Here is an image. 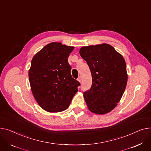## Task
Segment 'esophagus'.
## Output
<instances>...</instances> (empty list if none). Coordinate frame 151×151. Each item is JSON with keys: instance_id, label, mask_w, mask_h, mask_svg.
<instances>
[{"instance_id": "34e87169", "label": "esophagus", "mask_w": 151, "mask_h": 151, "mask_svg": "<svg viewBox=\"0 0 151 151\" xmlns=\"http://www.w3.org/2000/svg\"><path fill=\"white\" fill-rule=\"evenodd\" d=\"M77 81H78L80 83H81V82H82V78H81V77H79L77 78Z\"/></svg>"}]
</instances>
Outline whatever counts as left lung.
<instances>
[{"instance_id":"obj_1","label":"left lung","mask_w":151,"mask_h":151,"mask_svg":"<svg viewBox=\"0 0 151 151\" xmlns=\"http://www.w3.org/2000/svg\"><path fill=\"white\" fill-rule=\"evenodd\" d=\"M79 53L92 76L91 88L83 93L88 109L98 114L110 112L121 100L127 85L124 58L106 43L82 47Z\"/></svg>"}]
</instances>
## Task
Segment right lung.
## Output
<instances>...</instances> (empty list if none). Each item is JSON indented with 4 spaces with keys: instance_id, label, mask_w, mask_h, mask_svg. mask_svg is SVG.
<instances>
[{
    "instance_id": "add662e5",
    "label": "right lung",
    "mask_w": 151,
    "mask_h": 151,
    "mask_svg": "<svg viewBox=\"0 0 151 151\" xmlns=\"http://www.w3.org/2000/svg\"><path fill=\"white\" fill-rule=\"evenodd\" d=\"M74 47L61 42L47 44L34 55L29 70L33 95L40 107L52 113L67 109L80 83L72 77L68 61Z\"/></svg>"
}]
</instances>
